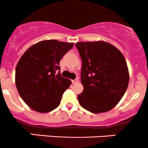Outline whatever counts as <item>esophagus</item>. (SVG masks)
Here are the masks:
<instances>
[{
  "instance_id": "esophagus-1",
  "label": "esophagus",
  "mask_w": 148,
  "mask_h": 148,
  "mask_svg": "<svg viewBox=\"0 0 148 148\" xmlns=\"http://www.w3.org/2000/svg\"><path fill=\"white\" fill-rule=\"evenodd\" d=\"M79 82V80H78V79H74V80H72V83H73V84H75V83H77Z\"/></svg>"
}]
</instances>
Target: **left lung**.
Instances as JSON below:
<instances>
[{
    "mask_svg": "<svg viewBox=\"0 0 148 148\" xmlns=\"http://www.w3.org/2000/svg\"><path fill=\"white\" fill-rule=\"evenodd\" d=\"M82 60L83 90L77 96L80 106L94 114L113 109L123 97L130 80L127 62L114 45L103 42L75 44Z\"/></svg>",
    "mask_w": 148,
    "mask_h": 148,
    "instance_id": "left-lung-1",
    "label": "left lung"
}]
</instances>
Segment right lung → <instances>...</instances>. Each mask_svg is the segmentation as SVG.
Masks as SVG:
<instances>
[{
    "label": "right lung",
    "instance_id": "1",
    "mask_svg": "<svg viewBox=\"0 0 148 148\" xmlns=\"http://www.w3.org/2000/svg\"><path fill=\"white\" fill-rule=\"evenodd\" d=\"M73 43L44 40L32 45L16 68L15 82L21 99L31 109L47 113L60 105L71 80L60 75V62Z\"/></svg>",
    "mask_w": 148,
    "mask_h": 148
}]
</instances>
